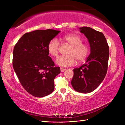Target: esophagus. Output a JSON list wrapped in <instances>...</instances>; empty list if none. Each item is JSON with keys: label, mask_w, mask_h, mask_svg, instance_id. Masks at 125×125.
<instances>
[{"label": "esophagus", "mask_w": 125, "mask_h": 125, "mask_svg": "<svg viewBox=\"0 0 125 125\" xmlns=\"http://www.w3.org/2000/svg\"><path fill=\"white\" fill-rule=\"evenodd\" d=\"M65 70H66V69L61 68V72H64V71H65Z\"/></svg>", "instance_id": "34e87169"}]
</instances>
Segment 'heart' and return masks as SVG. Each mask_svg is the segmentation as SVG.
Listing matches in <instances>:
<instances>
[{
    "mask_svg": "<svg viewBox=\"0 0 125 125\" xmlns=\"http://www.w3.org/2000/svg\"><path fill=\"white\" fill-rule=\"evenodd\" d=\"M63 42L70 46L67 52L68 55L61 56L56 60V63L61 67H69L73 65L77 61L78 63L83 62L86 59L90 52V48L85 43H82V38L75 34H70L61 39ZM60 45L56 39H53L48 44L47 50L49 54L56 57L59 52Z\"/></svg>",
    "mask_w": 125,
    "mask_h": 125,
    "instance_id": "1",
    "label": "heart"
}]
</instances>
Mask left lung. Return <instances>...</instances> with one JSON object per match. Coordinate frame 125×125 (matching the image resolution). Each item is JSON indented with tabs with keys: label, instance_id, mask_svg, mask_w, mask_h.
<instances>
[{
	"label": "left lung",
	"instance_id": "obj_1",
	"mask_svg": "<svg viewBox=\"0 0 125 125\" xmlns=\"http://www.w3.org/2000/svg\"><path fill=\"white\" fill-rule=\"evenodd\" d=\"M88 40L90 54L81 67L73 70L71 83L78 92H91L100 85L105 77L109 58V47L104 34L87 27L79 28Z\"/></svg>",
	"mask_w": 125,
	"mask_h": 125
}]
</instances>
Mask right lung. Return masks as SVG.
Segmentation results:
<instances>
[{
	"mask_svg": "<svg viewBox=\"0 0 125 125\" xmlns=\"http://www.w3.org/2000/svg\"><path fill=\"white\" fill-rule=\"evenodd\" d=\"M54 30H36L25 33L15 45L13 67L26 91L43 97L54 90V79L61 72L49 57L48 44L60 32Z\"/></svg>",
	"mask_w": 125,
	"mask_h": 125,
	"instance_id": "right-lung-1",
	"label": "right lung"
}]
</instances>
